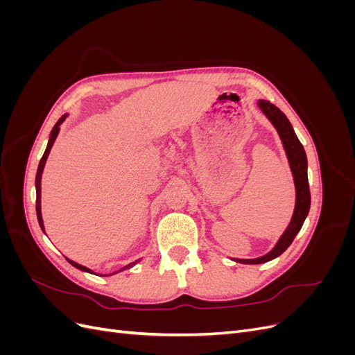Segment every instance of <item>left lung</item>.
I'll use <instances>...</instances> for the list:
<instances>
[{"instance_id": "8db88e82", "label": "left lung", "mask_w": 355, "mask_h": 355, "mask_svg": "<svg viewBox=\"0 0 355 355\" xmlns=\"http://www.w3.org/2000/svg\"><path fill=\"white\" fill-rule=\"evenodd\" d=\"M257 105H259L261 111L266 115L268 120L272 123V125L277 128L278 135L282 137V142L288 158V164L293 173V180L296 187V206L287 230L284 231L282 239L278 240V243L270 253H266L265 256L261 257H256V259H234L235 262L250 265L270 262L280 256L283 252H286L287 247L295 240L296 234L302 228L311 206V192L308 184V161L302 144H300L297 139L292 124L287 120V116L278 110L275 105L268 101H259Z\"/></svg>"}]
</instances>
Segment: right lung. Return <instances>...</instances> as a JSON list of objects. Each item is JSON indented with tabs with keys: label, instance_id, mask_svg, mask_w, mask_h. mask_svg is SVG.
Returning <instances> with one entry per match:
<instances>
[{
	"label": "right lung",
	"instance_id": "1",
	"mask_svg": "<svg viewBox=\"0 0 355 355\" xmlns=\"http://www.w3.org/2000/svg\"><path fill=\"white\" fill-rule=\"evenodd\" d=\"M65 118H67V115L60 116L59 121L55 124V127H53V130H51V133H50L49 144H47V148H46V153H44V155H42V158L40 159L38 170H37V176H35V188H37V218H38V223H40V227H41L42 231H44V223H42V218H41V175H42V170H44V164H46V159H47V157H49V154H50V149H51L53 144H55L56 137H58V135H59V125H60L63 121H65ZM67 261H68L72 266L78 268V270L93 274V271L89 270V268H85V266H83V265H80V263H77V262H73V261L68 259V257H67ZM136 262H137V261H136ZM136 262L128 263L127 266L123 268V270H127V268H132L133 265H136ZM123 270H120V271H123ZM120 271H116V272H120ZM112 274H115V272H112ZM112 274H111V275H112Z\"/></svg>",
	"mask_w": 355,
	"mask_h": 355
}]
</instances>
